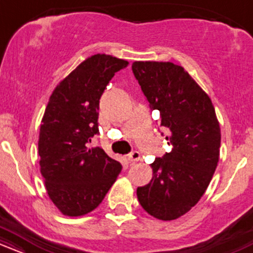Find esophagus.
Segmentation results:
<instances>
[{"instance_id":"1","label":"esophagus","mask_w":253,"mask_h":253,"mask_svg":"<svg viewBox=\"0 0 253 253\" xmlns=\"http://www.w3.org/2000/svg\"><path fill=\"white\" fill-rule=\"evenodd\" d=\"M128 161L129 163H135V162L140 161V153L138 151H133L128 155Z\"/></svg>"}]
</instances>
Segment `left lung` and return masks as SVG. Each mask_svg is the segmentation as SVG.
<instances>
[{
	"instance_id": "8db88e82",
	"label": "left lung",
	"mask_w": 253,
	"mask_h": 253,
	"mask_svg": "<svg viewBox=\"0 0 253 253\" xmlns=\"http://www.w3.org/2000/svg\"><path fill=\"white\" fill-rule=\"evenodd\" d=\"M132 71L171 151L151 164L153 177L139 187L141 207L159 220H175L199 202L219 162L220 126L210 96L182 66L134 62ZM163 134V133H162Z\"/></svg>"
}]
</instances>
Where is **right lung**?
Listing matches in <instances>:
<instances>
[{"label": "right lung", "instance_id": "obj_1", "mask_svg": "<svg viewBox=\"0 0 253 253\" xmlns=\"http://www.w3.org/2000/svg\"><path fill=\"white\" fill-rule=\"evenodd\" d=\"M128 62L107 54L84 60L52 92L39 135L40 171L52 202L64 215L80 216L102 202L123 165L101 147L89 149L98 134L100 98L115 72Z\"/></svg>", "mask_w": 253, "mask_h": 253}]
</instances>
